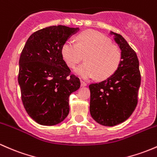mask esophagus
<instances>
[{
  "instance_id": "obj_1",
  "label": "esophagus",
  "mask_w": 157,
  "mask_h": 157,
  "mask_svg": "<svg viewBox=\"0 0 157 157\" xmlns=\"http://www.w3.org/2000/svg\"><path fill=\"white\" fill-rule=\"evenodd\" d=\"M81 85H82V87H85V86H87V83H86L85 81L81 80Z\"/></svg>"
}]
</instances>
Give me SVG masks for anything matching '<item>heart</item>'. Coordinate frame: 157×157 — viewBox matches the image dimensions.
Masks as SVG:
<instances>
[{"mask_svg":"<svg viewBox=\"0 0 157 157\" xmlns=\"http://www.w3.org/2000/svg\"><path fill=\"white\" fill-rule=\"evenodd\" d=\"M76 44L71 41L63 43L60 54L66 64L73 69L85 57L86 63L75 70L83 78L97 76L100 80L108 78L117 70L122 61V52L117 45L98 31L87 30L75 37Z\"/></svg>","mask_w":157,"mask_h":157,"instance_id":"heart-1","label":"heart"}]
</instances>
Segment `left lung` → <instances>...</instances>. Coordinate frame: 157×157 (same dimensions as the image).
<instances>
[{
    "mask_svg": "<svg viewBox=\"0 0 157 157\" xmlns=\"http://www.w3.org/2000/svg\"><path fill=\"white\" fill-rule=\"evenodd\" d=\"M122 52L117 70L105 80L89 85L90 112L101 125L113 126L127 120L138 103L141 85L139 61L136 53L118 33L110 32Z\"/></svg>",
    "mask_w": 157,
    "mask_h": 157,
    "instance_id": "8db88e82",
    "label": "left lung"
}]
</instances>
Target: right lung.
I'll return each mask as SVG.
<instances>
[{"label":"right lung","mask_w":157,"mask_h":157,"mask_svg":"<svg viewBox=\"0 0 157 157\" xmlns=\"http://www.w3.org/2000/svg\"><path fill=\"white\" fill-rule=\"evenodd\" d=\"M79 30L63 25L34 32L19 59L18 82L28 115L40 125L60 124L70 112L69 97L80 87L60 54L65 42Z\"/></svg>","instance_id":"1"}]
</instances>
